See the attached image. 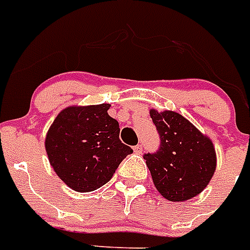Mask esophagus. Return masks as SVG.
<instances>
[{
	"instance_id": "1",
	"label": "esophagus",
	"mask_w": 250,
	"mask_h": 250,
	"mask_svg": "<svg viewBox=\"0 0 250 250\" xmlns=\"http://www.w3.org/2000/svg\"><path fill=\"white\" fill-rule=\"evenodd\" d=\"M133 151H135L137 155H141L142 154V145H137V146H135V147H133Z\"/></svg>"
}]
</instances>
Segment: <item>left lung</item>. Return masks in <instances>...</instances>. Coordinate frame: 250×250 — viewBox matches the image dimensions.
Masks as SVG:
<instances>
[{"label": "left lung", "instance_id": "8db88e82", "mask_svg": "<svg viewBox=\"0 0 250 250\" xmlns=\"http://www.w3.org/2000/svg\"><path fill=\"white\" fill-rule=\"evenodd\" d=\"M150 115L160 136L159 150L144 155L152 182L167 200H190L206 188L216 170L212 141L179 113L151 109Z\"/></svg>", "mask_w": 250, "mask_h": 250}]
</instances>
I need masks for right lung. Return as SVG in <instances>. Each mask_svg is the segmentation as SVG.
Listing matches in <instances>:
<instances>
[{"instance_id": "1", "label": "right lung", "mask_w": 250, "mask_h": 250, "mask_svg": "<svg viewBox=\"0 0 250 250\" xmlns=\"http://www.w3.org/2000/svg\"><path fill=\"white\" fill-rule=\"evenodd\" d=\"M109 108V104L68 106L48 129L50 165L73 190L91 192L108 183L133 151L119 140V125L108 114Z\"/></svg>"}]
</instances>
